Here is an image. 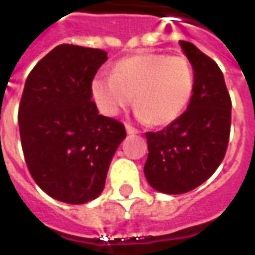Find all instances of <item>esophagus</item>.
I'll return each mask as SVG.
<instances>
[{
  "instance_id": "1",
  "label": "esophagus",
  "mask_w": 255,
  "mask_h": 255,
  "mask_svg": "<svg viewBox=\"0 0 255 255\" xmlns=\"http://www.w3.org/2000/svg\"><path fill=\"white\" fill-rule=\"evenodd\" d=\"M126 131H127L128 135H136L137 133V129L129 126V124H126Z\"/></svg>"
}]
</instances>
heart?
Instances as JSON below:
<instances>
[{
	"label": "heart",
	"instance_id": "1",
	"mask_svg": "<svg viewBox=\"0 0 255 255\" xmlns=\"http://www.w3.org/2000/svg\"><path fill=\"white\" fill-rule=\"evenodd\" d=\"M194 91V73L184 57L144 53L115 64L112 75L97 76L91 93L106 116H116L132 103L136 116L153 126H167L183 114Z\"/></svg>",
	"mask_w": 255,
	"mask_h": 255
}]
</instances>
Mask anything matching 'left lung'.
Returning <instances> with one entry per match:
<instances>
[{
    "label": "left lung",
    "instance_id": "left-lung-1",
    "mask_svg": "<svg viewBox=\"0 0 255 255\" xmlns=\"http://www.w3.org/2000/svg\"><path fill=\"white\" fill-rule=\"evenodd\" d=\"M179 45L194 69L187 110L162 131L145 133V179L153 190L170 195L191 191L215 172L226 153L231 124L222 71L191 42Z\"/></svg>",
    "mask_w": 255,
    "mask_h": 255
}]
</instances>
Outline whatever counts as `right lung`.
Returning <instances> with one entry per match:
<instances>
[{
  "instance_id": "1",
  "label": "right lung",
  "mask_w": 255,
  "mask_h": 255,
  "mask_svg": "<svg viewBox=\"0 0 255 255\" xmlns=\"http://www.w3.org/2000/svg\"><path fill=\"white\" fill-rule=\"evenodd\" d=\"M107 52L56 46L29 73L18 110L25 162L38 187L69 205L96 199L126 139L120 122L99 115L91 84Z\"/></svg>"
}]
</instances>
